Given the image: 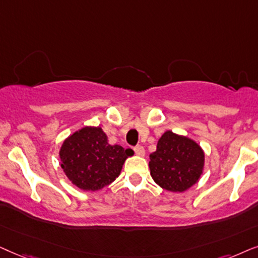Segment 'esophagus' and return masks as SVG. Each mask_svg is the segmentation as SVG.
Listing matches in <instances>:
<instances>
[{
  "label": "esophagus",
  "instance_id": "obj_1",
  "mask_svg": "<svg viewBox=\"0 0 258 258\" xmlns=\"http://www.w3.org/2000/svg\"><path fill=\"white\" fill-rule=\"evenodd\" d=\"M135 152H136V154L138 157H144V156H145V150H144V147L140 146V145L135 147Z\"/></svg>",
  "mask_w": 258,
  "mask_h": 258
}]
</instances>
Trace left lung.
Returning <instances> with one entry per match:
<instances>
[{"mask_svg": "<svg viewBox=\"0 0 258 258\" xmlns=\"http://www.w3.org/2000/svg\"><path fill=\"white\" fill-rule=\"evenodd\" d=\"M204 164L205 153L198 143L169 130L150 154L149 166L153 180L161 188L181 194L198 183Z\"/></svg>", "mask_w": 258, "mask_h": 258, "instance_id": "obj_1", "label": "left lung"}]
</instances>
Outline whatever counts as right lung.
Returning a JSON list of instances; mask_svg holds the SVG:
<instances>
[{"label": "right lung", "instance_id": "add662e5", "mask_svg": "<svg viewBox=\"0 0 258 258\" xmlns=\"http://www.w3.org/2000/svg\"><path fill=\"white\" fill-rule=\"evenodd\" d=\"M133 151L111 145L99 126H85L63 140L59 151L68 179L84 191H98L116 179Z\"/></svg>", "mask_w": 258, "mask_h": 258}]
</instances>
